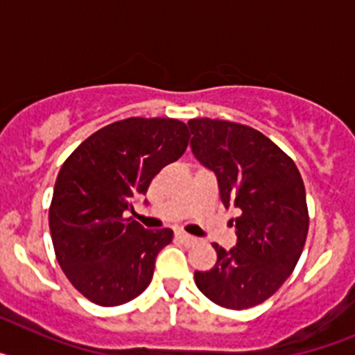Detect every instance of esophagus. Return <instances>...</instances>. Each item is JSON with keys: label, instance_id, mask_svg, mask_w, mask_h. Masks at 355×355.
<instances>
[{"label": "esophagus", "instance_id": "esophagus-1", "mask_svg": "<svg viewBox=\"0 0 355 355\" xmlns=\"http://www.w3.org/2000/svg\"><path fill=\"white\" fill-rule=\"evenodd\" d=\"M175 236H178V240H180V241H183L184 245H193V243H197L196 236L183 233V231H178V234H175Z\"/></svg>", "mask_w": 355, "mask_h": 355}]
</instances>
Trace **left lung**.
Listing matches in <instances>:
<instances>
[{
	"label": "left lung",
	"mask_w": 355,
	"mask_h": 355,
	"mask_svg": "<svg viewBox=\"0 0 355 355\" xmlns=\"http://www.w3.org/2000/svg\"><path fill=\"white\" fill-rule=\"evenodd\" d=\"M192 153L215 172L238 241L213 245L211 270L196 272V284L211 302L249 309L283 286L302 254L309 229L306 188L293 159L254 128L218 119H190Z\"/></svg>",
	"instance_id": "1"
}]
</instances>
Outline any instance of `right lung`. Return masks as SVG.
Instances as JSON below:
<instances>
[{
  "label": "right lung",
  "instance_id": "add662e5",
  "mask_svg": "<svg viewBox=\"0 0 355 355\" xmlns=\"http://www.w3.org/2000/svg\"><path fill=\"white\" fill-rule=\"evenodd\" d=\"M178 119L130 117L81 142L62 165L49 206L56 259L71 284L99 306H121L149 286L172 229L147 231L126 211L165 165L183 156Z\"/></svg>",
  "mask_w": 355,
  "mask_h": 355
}]
</instances>
